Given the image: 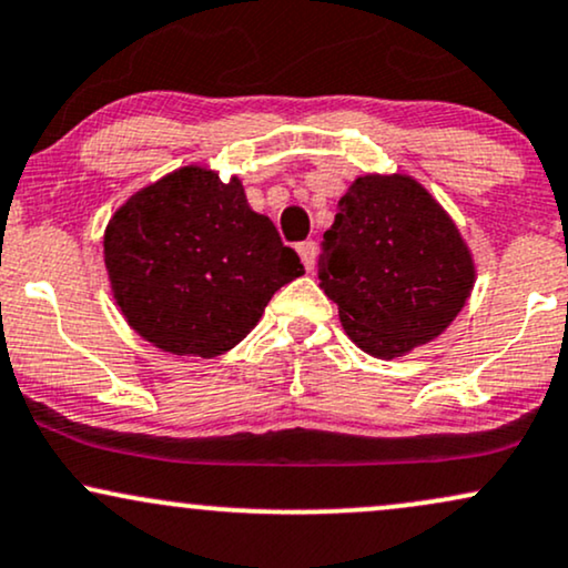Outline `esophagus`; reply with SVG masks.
I'll return each instance as SVG.
<instances>
[{
	"label": "esophagus",
	"instance_id": "1",
	"mask_svg": "<svg viewBox=\"0 0 568 568\" xmlns=\"http://www.w3.org/2000/svg\"><path fill=\"white\" fill-rule=\"evenodd\" d=\"M298 256H302V262L306 266V272L314 270V258H317V245H314V241H304L296 245Z\"/></svg>",
	"mask_w": 568,
	"mask_h": 568
}]
</instances>
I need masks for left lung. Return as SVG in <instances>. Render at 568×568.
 Returning <instances> with one entry per match:
<instances>
[{"instance_id":"left-lung-1","label":"left lung","mask_w":568,"mask_h":568,"mask_svg":"<svg viewBox=\"0 0 568 568\" xmlns=\"http://www.w3.org/2000/svg\"><path fill=\"white\" fill-rule=\"evenodd\" d=\"M320 288L362 352L405 357L447 331L468 302L476 266L460 230L407 174H365L323 235Z\"/></svg>"}]
</instances>
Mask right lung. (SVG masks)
Masks as SVG:
<instances>
[{
	"label": "right lung",
	"mask_w": 568,
	"mask_h": 568,
	"mask_svg": "<svg viewBox=\"0 0 568 568\" xmlns=\"http://www.w3.org/2000/svg\"><path fill=\"white\" fill-rule=\"evenodd\" d=\"M129 327L163 352L211 359L262 320L275 291L304 275L243 182L206 166L161 176L115 211L102 241Z\"/></svg>",
	"instance_id": "obj_1"
}]
</instances>
